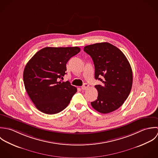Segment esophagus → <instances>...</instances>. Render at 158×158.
Instances as JSON below:
<instances>
[{
    "label": "esophagus",
    "mask_w": 158,
    "mask_h": 158,
    "mask_svg": "<svg viewBox=\"0 0 158 158\" xmlns=\"http://www.w3.org/2000/svg\"><path fill=\"white\" fill-rule=\"evenodd\" d=\"M89 85L88 84H87V83H85L83 85V86L81 87V89L82 90H87L89 88Z\"/></svg>",
    "instance_id": "obj_1"
}]
</instances>
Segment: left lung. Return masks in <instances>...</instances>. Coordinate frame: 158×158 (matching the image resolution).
Returning a JSON list of instances; mask_svg holds the SVG:
<instances>
[{
  "instance_id": "1",
  "label": "left lung",
  "mask_w": 158,
  "mask_h": 158,
  "mask_svg": "<svg viewBox=\"0 0 158 158\" xmlns=\"http://www.w3.org/2000/svg\"><path fill=\"white\" fill-rule=\"evenodd\" d=\"M84 51L94 61L95 79L102 82L95 85L98 95L92 106L102 114L117 110L126 101L132 85V71L126 56L107 42L86 46Z\"/></svg>"
}]
</instances>
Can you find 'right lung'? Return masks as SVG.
Instances as JSON below:
<instances>
[{"instance_id":"add662e5","label":"right lung","mask_w":158,"mask_h":158,"mask_svg":"<svg viewBox=\"0 0 158 158\" xmlns=\"http://www.w3.org/2000/svg\"><path fill=\"white\" fill-rule=\"evenodd\" d=\"M80 51L79 47H46L27 63L23 73L25 89L40 111L55 114L68 106L77 89L68 81H59L66 74L68 61Z\"/></svg>"}]
</instances>
